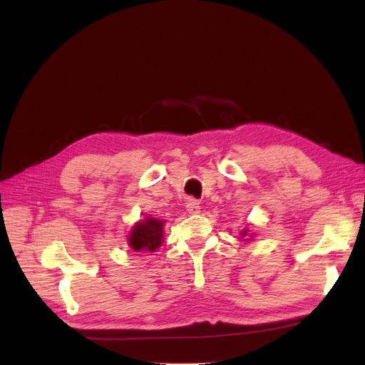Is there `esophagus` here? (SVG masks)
<instances>
[{
    "label": "esophagus",
    "mask_w": 365,
    "mask_h": 365,
    "mask_svg": "<svg viewBox=\"0 0 365 365\" xmlns=\"http://www.w3.org/2000/svg\"><path fill=\"white\" fill-rule=\"evenodd\" d=\"M187 212H189L190 215H197V213H200L201 212V205H200V202H197L196 200H193V197H192V200H189V201H187Z\"/></svg>",
    "instance_id": "esophagus-1"
}]
</instances>
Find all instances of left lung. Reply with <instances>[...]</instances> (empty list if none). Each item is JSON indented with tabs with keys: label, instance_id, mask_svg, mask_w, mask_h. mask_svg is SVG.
Masks as SVG:
<instances>
[{
	"label": "left lung",
	"instance_id": "8db88e82",
	"mask_svg": "<svg viewBox=\"0 0 365 365\" xmlns=\"http://www.w3.org/2000/svg\"><path fill=\"white\" fill-rule=\"evenodd\" d=\"M242 235H244V236H245V235H247V231H242Z\"/></svg>",
	"mask_w": 365,
	"mask_h": 365
}]
</instances>
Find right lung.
<instances>
[{"mask_svg": "<svg viewBox=\"0 0 365 365\" xmlns=\"http://www.w3.org/2000/svg\"><path fill=\"white\" fill-rule=\"evenodd\" d=\"M163 242V220H141L132 230L129 245L134 251H155Z\"/></svg>", "mask_w": 365, "mask_h": 365, "instance_id": "obj_1", "label": "right lung"}]
</instances>
